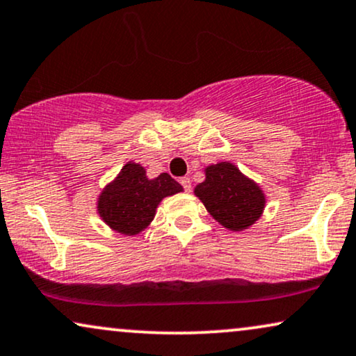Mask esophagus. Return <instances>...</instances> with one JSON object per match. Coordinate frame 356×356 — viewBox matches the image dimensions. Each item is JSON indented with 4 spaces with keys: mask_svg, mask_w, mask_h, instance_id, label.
Returning a JSON list of instances; mask_svg holds the SVG:
<instances>
[{
    "mask_svg": "<svg viewBox=\"0 0 356 356\" xmlns=\"http://www.w3.org/2000/svg\"><path fill=\"white\" fill-rule=\"evenodd\" d=\"M179 183H181V186H183L184 191H189V189H191V179H189L188 177L179 178Z\"/></svg>",
    "mask_w": 356,
    "mask_h": 356,
    "instance_id": "34e87169",
    "label": "esophagus"
}]
</instances>
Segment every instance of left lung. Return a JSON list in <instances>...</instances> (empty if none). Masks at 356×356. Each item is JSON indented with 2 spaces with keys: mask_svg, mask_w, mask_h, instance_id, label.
Masks as SVG:
<instances>
[{
  "mask_svg": "<svg viewBox=\"0 0 356 356\" xmlns=\"http://www.w3.org/2000/svg\"><path fill=\"white\" fill-rule=\"evenodd\" d=\"M195 195L212 218L230 230L250 227L265 207L260 186L229 161L207 167L206 179L197 184Z\"/></svg>",
  "mask_w": 356,
  "mask_h": 356,
  "instance_id": "obj_1",
  "label": "left lung"
}]
</instances>
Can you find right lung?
I'll list each match as a JSON object with an SVG mask.
<instances>
[{"label": "right lung", "mask_w": 356, "mask_h": 356, "mask_svg": "<svg viewBox=\"0 0 356 356\" xmlns=\"http://www.w3.org/2000/svg\"><path fill=\"white\" fill-rule=\"evenodd\" d=\"M181 189L168 173L149 179L144 167L131 161L99 195L98 212L111 229L136 235L152 222L159 202Z\"/></svg>", "instance_id": "obj_1"}]
</instances>
